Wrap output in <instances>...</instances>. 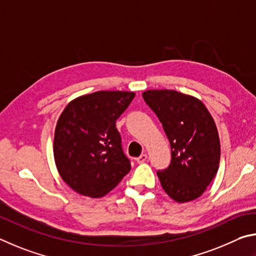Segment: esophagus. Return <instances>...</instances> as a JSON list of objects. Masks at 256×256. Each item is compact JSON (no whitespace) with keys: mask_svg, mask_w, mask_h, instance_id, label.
Segmentation results:
<instances>
[{"mask_svg":"<svg viewBox=\"0 0 256 256\" xmlns=\"http://www.w3.org/2000/svg\"><path fill=\"white\" fill-rule=\"evenodd\" d=\"M146 160H147V154H142L140 158H136V160H137L138 163H144Z\"/></svg>","mask_w":256,"mask_h":256,"instance_id":"obj_1","label":"esophagus"}]
</instances>
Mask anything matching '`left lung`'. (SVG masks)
Here are the masks:
<instances>
[{"instance_id": "obj_1", "label": "left lung", "mask_w": 256, "mask_h": 256, "mask_svg": "<svg viewBox=\"0 0 256 256\" xmlns=\"http://www.w3.org/2000/svg\"><path fill=\"white\" fill-rule=\"evenodd\" d=\"M142 98L171 145V163L158 171L164 191L178 202L199 198L214 180L220 160L212 116L198 98L173 90H150Z\"/></svg>"}]
</instances>
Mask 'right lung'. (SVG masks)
Segmentation results:
<instances>
[{"instance_id": "1", "label": "right lung", "mask_w": 256, "mask_h": 256, "mask_svg": "<svg viewBox=\"0 0 256 256\" xmlns=\"http://www.w3.org/2000/svg\"><path fill=\"white\" fill-rule=\"evenodd\" d=\"M135 93L98 91L70 102L57 121L54 158L60 176L80 194L103 196L130 171L116 121Z\"/></svg>"}]
</instances>
